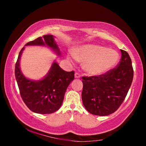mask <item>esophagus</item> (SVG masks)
<instances>
[{"label": "esophagus", "instance_id": "esophagus-1", "mask_svg": "<svg viewBox=\"0 0 146 146\" xmlns=\"http://www.w3.org/2000/svg\"><path fill=\"white\" fill-rule=\"evenodd\" d=\"M80 74H79L78 73H75V77L76 78H80Z\"/></svg>", "mask_w": 146, "mask_h": 146}]
</instances>
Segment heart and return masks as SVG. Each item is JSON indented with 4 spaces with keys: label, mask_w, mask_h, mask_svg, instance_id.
I'll list each match as a JSON object with an SVG mask.
<instances>
[{
    "label": "heart",
    "mask_w": 146,
    "mask_h": 146,
    "mask_svg": "<svg viewBox=\"0 0 146 146\" xmlns=\"http://www.w3.org/2000/svg\"><path fill=\"white\" fill-rule=\"evenodd\" d=\"M71 58L83 62L86 72L92 75H102L110 70L117 63L118 53L113 49L95 44H86L79 47Z\"/></svg>",
    "instance_id": "b5f03b06"
}]
</instances>
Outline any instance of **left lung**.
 I'll return each mask as SVG.
<instances>
[{
	"label": "left lung",
	"mask_w": 146,
	"mask_h": 146,
	"mask_svg": "<svg viewBox=\"0 0 146 146\" xmlns=\"http://www.w3.org/2000/svg\"><path fill=\"white\" fill-rule=\"evenodd\" d=\"M120 51V61L116 68L99 76H82V100L91 114H112L126 97L133 81V69L129 54L122 49Z\"/></svg>",
	"instance_id": "left-lung-1"
}]
</instances>
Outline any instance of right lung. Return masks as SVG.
Returning <instances> with one entry per match:
<instances>
[{
    "instance_id": "right-lung-1",
    "label": "right lung",
    "mask_w": 146,
    "mask_h": 146,
    "mask_svg": "<svg viewBox=\"0 0 146 146\" xmlns=\"http://www.w3.org/2000/svg\"><path fill=\"white\" fill-rule=\"evenodd\" d=\"M26 46H46L58 55H60V49L51 35L38 37ZM24 49V47L20 51L15 68L17 84L24 102L31 111L39 114L56 111L63 102L68 86L74 80L75 72L63 70L54 61L48 74L42 80H29L24 76L20 68V60Z\"/></svg>"
}]
</instances>
